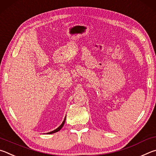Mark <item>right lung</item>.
Instances as JSON below:
<instances>
[{"label": "right lung", "mask_w": 156, "mask_h": 156, "mask_svg": "<svg viewBox=\"0 0 156 156\" xmlns=\"http://www.w3.org/2000/svg\"><path fill=\"white\" fill-rule=\"evenodd\" d=\"M65 120H66V118H65V119H64V121H63V122H62V125H60V126H59V127H57L56 129H55L54 131H53V132H48V133H47L48 134H51V133H55V132H59V131L62 129V127L64 126V122H65Z\"/></svg>", "instance_id": "1"}]
</instances>
